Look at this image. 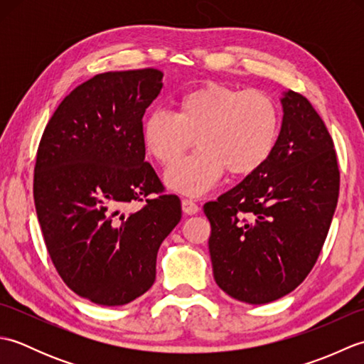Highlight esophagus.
<instances>
[{"label": "esophagus", "instance_id": "obj_1", "mask_svg": "<svg viewBox=\"0 0 364 364\" xmlns=\"http://www.w3.org/2000/svg\"><path fill=\"white\" fill-rule=\"evenodd\" d=\"M181 206H183V213L188 214V215H194L200 211V206L194 202V200H191V198H183Z\"/></svg>", "mask_w": 364, "mask_h": 364}]
</instances>
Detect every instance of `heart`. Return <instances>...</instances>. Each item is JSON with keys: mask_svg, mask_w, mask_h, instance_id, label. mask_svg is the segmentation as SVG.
Listing matches in <instances>:
<instances>
[{"mask_svg": "<svg viewBox=\"0 0 364 364\" xmlns=\"http://www.w3.org/2000/svg\"><path fill=\"white\" fill-rule=\"evenodd\" d=\"M282 115L262 90H242L219 82L184 92L175 112L154 111L142 123L146 151L162 166H173L194 142L198 150L166 173L170 189L200 196L223 172L239 178L257 172L272 154Z\"/></svg>", "mask_w": 364, "mask_h": 364, "instance_id": "1", "label": "heart"}]
</instances>
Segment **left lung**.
Wrapping results in <instances>:
<instances>
[{"mask_svg":"<svg viewBox=\"0 0 364 364\" xmlns=\"http://www.w3.org/2000/svg\"><path fill=\"white\" fill-rule=\"evenodd\" d=\"M275 149L257 172L203 206L214 280L245 304L280 299L305 280L326 242L339 194L326 123L294 90L282 98Z\"/></svg>","mask_w":364,"mask_h":364,"instance_id":"obj_1","label":"left lung"}]
</instances>
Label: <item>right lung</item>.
<instances>
[{
    "mask_svg": "<svg viewBox=\"0 0 364 364\" xmlns=\"http://www.w3.org/2000/svg\"><path fill=\"white\" fill-rule=\"evenodd\" d=\"M161 89L156 68L95 75L63 100L38 144L34 203L46 250L68 288L97 305L151 288L159 245L181 219L180 198L145 162L142 117Z\"/></svg>",
    "mask_w": 364,
    "mask_h": 364,
    "instance_id": "obj_1",
    "label": "right lung"
}]
</instances>
